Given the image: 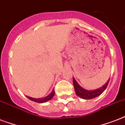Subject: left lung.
Returning a JSON list of instances; mask_svg holds the SVG:
<instances>
[{
	"label": "left lung",
	"instance_id": "8db88e82",
	"mask_svg": "<svg viewBox=\"0 0 125 125\" xmlns=\"http://www.w3.org/2000/svg\"><path fill=\"white\" fill-rule=\"evenodd\" d=\"M109 81H110V79H108L106 83L104 84L102 87H99L98 89H94V90H87V89H83V87H81L73 77V85H74L76 95L82 99L87 100V99H94L95 97L101 95L105 89H106Z\"/></svg>",
	"mask_w": 125,
	"mask_h": 125
}]
</instances>
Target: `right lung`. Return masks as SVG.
<instances>
[{
  "mask_svg": "<svg viewBox=\"0 0 125 125\" xmlns=\"http://www.w3.org/2000/svg\"><path fill=\"white\" fill-rule=\"evenodd\" d=\"M55 94L54 90L52 89V91L51 92L49 95H47V97H43V98H38V99H36V98H32V97H28V96H26V97H28V99L31 100V101H34V102H36V103H46L47 101H50L51 99H52L54 97V95Z\"/></svg>",
  "mask_w": 125,
  "mask_h": 125,
  "instance_id": "obj_1",
  "label": "right lung"
}]
</instances>
